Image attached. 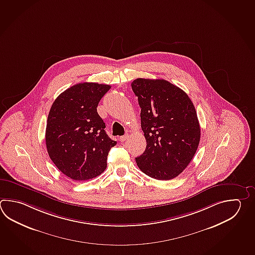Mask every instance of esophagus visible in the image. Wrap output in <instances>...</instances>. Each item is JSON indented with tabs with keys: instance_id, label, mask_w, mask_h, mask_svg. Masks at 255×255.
Here are the masks:
<instances>
[{
	"instance_id": "obj_1",
	"label": "esophagus",
	"mask_w": 255,
	"mask_h": 255,
	"mask_svg": "<svg viewBox=\"0 0 255 255\" xmlns=\"http://www.w3.org/2000/svg\"><path fill=\"white\" fill-rule=\"evenodd\" d=\"M128 134H125V135L123 136H120L119 140H121V141H125V140H127L128 139Z\"/></svg>"
}]
</instances>
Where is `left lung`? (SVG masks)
I'll return each mask as SVG.
<instances>
[{
  "instance_id": "8db88e82",
  "label": "left lung",
  "mask_w": 255,
  "mask_h": 255,
  "mask_svg": "<svg viewBox=\"0 0 255 255\" xmlns=\"http://www.w3.org/2000/svg\"><path fill=\"white\" fill-rule=\"evenodd\" d=\"M131 88L140 107L146 149L135 158L140 171L168 181L188 166L197 151L201 128L187 94L162 79L138 78Z\"/></svg>"
}]
</instances>
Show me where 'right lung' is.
Listing matches in <instances>:
<instances>
[{"instance_id": "obj_1", "label": "right lung", "mask_w": 255, "mask_h": 255, "mask_svg": "<svg viewBox=\"0 0 255 255\" xmlns=\"http://www.w3.org/2000/svg\"><path fill=\"white\" fill-rule=\"evenodd\" d=\"M108 84L83 83L65 90L53 102L47 119V151L55 166L74 181H87L107 166L110 149L116 145L97 113Z\"/></svg>"}]
</instances>
